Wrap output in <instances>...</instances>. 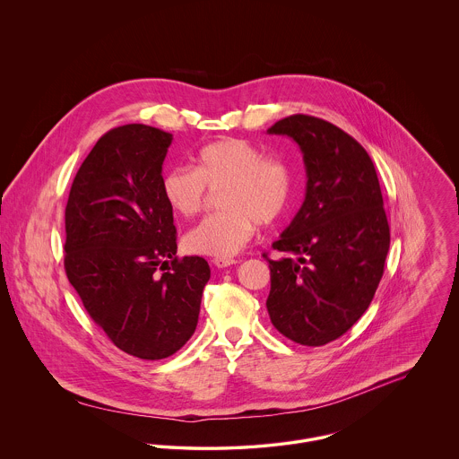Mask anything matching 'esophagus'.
Listing matches in <instances>:
<instances>
[{"instance_id":"obj_1","label":"esophagus","mask_w":459,"mask_h":459,"mask_svg":"<svg viewBox=\"0 0 459 459\" xmlns=\"http://www.w3.org/2000/svg\"><path fill=\"white\" fill-rule=\"evenodd\" d=\"M212 263H213L217 268H226V266H230V264H235L237 260H233V258H213Z\"/></svg>"}]
</instances>
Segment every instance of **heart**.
Returning <instances> with one entry per match:
<instances>
[{
  "instance_id": "b5f03b06",
  "label": "heart",
  "mask_w": 459,
  "mask_h": 459,
  "mask_svg": "<svg viewBox=\"0 0 459 459\" xmlns=\"http://www.w3.org/2000/svg\"><path fill=\"white\" fill-rule=\"evenodd\" d=\"M208 189H221V213L203 219L184 237V247L201 256L231 258L255 235L256 224L270 226L290 208L293 171L281 160L263 157L249 141L226 137L204 144L195 169L173 168L160 180L166 204L191 219L204 204Z\"/></svg>"
}]
</instances>
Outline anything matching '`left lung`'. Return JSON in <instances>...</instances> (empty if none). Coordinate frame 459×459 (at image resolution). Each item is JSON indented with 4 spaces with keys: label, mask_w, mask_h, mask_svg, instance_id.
Masks as SVG:
<instances>
[{
    "label": "left lung",
    "mask_w": 459,
    "mask_h": 459,
    "mask_svg": "<svg viewBox=\"0 0 459 459\" xmlns=\"http://www.w3.org/2000/svg\"><path fill=\"white\" fill-rule=\"evenodd\" d=\"M268 134L291 137L304 157L306 197L268 260L272 325L304 346L341 337L366 313L384 275L391 231L368 152L325 120L293 115Z\"/></svg>",
    "instance_id": "left-lung-1"
}]
</instances>
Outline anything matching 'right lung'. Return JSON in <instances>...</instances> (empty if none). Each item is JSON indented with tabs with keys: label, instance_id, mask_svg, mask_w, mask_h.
Listing matches in <instances>:
<instances>
[{
	"label": "right lung",
	"instance_id": "1",
	"mask_svg": "<svg viewBox=\"0 0 459 459\" xmlns=\"http://www.w3.org/2000/svg\"><path fill=\"white\" fill-rule=\"evenodd\" d=\"M171 141L143 124L106 132L66 201V277L91 320L143 360L166 359L191 339L210 279L203 258H177L173 210L160 193Z\"/></svg>",
	"mask_w": 459,
	"mask_h": 459
}]
</instances>
